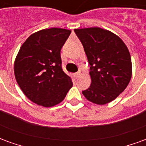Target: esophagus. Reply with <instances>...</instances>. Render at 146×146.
<instances>
[{
	"instance_id": "obj_1",
	"label": "esophagus",
	"mask_w": 146,
	"mask_h": 146,
	"mask_svg": "<svg viewBox=\"0 0 146 146\" xmlns=\"http://www.w3.org/2000/svg\"><path fill=\"white\" fill-rule=\"evenodd\" d=\"M80 71H78V72H76V73H74V76H75L76 78H78V77L80 76Z\"/></svg>"
}]
</instances>
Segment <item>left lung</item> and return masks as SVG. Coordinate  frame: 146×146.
I'll return each mask as SVG.
<instances>
[{
    "mask_svg": "<svg viewBox=\"0 0 146 146\" xmlns=\"http://www.w3.org/2000/svg\"><path fill=\"white\" fill-rule=\"evenodd\" d=\"M90 64L92 84L83 91L88 101L104 105L122 93L131 80V58L119 36L98 27L76 29Z\"/></svg>",
    "mask_w": 146,
    "mask_h": 146,
    "instance_id": "8db88e82",
    "label": "left lung"
}]
</instances>
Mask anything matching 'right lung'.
Segmentation results:
<instances>
[{
  "label": "right lung",
  "instance_id": "1",
  "mask_svg": "<svg viewBox=\"0 0 146 146\" xmlns=\"http://www.w3.org/2000/svg\"><path fill=\"white\" fill-rule=\"evenodd\" d=\"M71 31L51 28L30 35L15 61V76L25 95L37 105L60 103L72 86L62 68L60 51Z\"/></svg>",
  "mask_w": 146,
  "mask_h": 146
}]
</instances>
